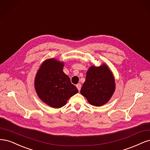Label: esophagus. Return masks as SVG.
<instances>
[{
  "instance_id": "obj_1",
  "label": "esophagus",
  "mask_w": 150,
  "mask_h": 150,
  "mask_svg": "<svg viewBox=\"0 0 150 150\" xmlns=\"http://www.w3.org/2000/svg\"><path fill=\"white\" fill-rule=\"evenodd\" d=\"M76 86L77 89L79 90V91H80V89H81V84H80V83H78V84H77V85H76Z\"/></svg>"
}]
</instances>
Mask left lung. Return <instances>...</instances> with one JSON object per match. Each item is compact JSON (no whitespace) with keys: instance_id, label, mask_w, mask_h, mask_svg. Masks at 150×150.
<instances>
[{"instance_id":"left-lung-1","label":"left lung","mask_w":150,"mask_h":150,"mask_svg":"<svg viewBox=\"0 0 150 150\" xmlns=\"http://www.w3.org/2000/svg\"><path fill=\"white\" fill-rule=\"evenodd\" d=\"M115 89L113 75L108 67H91L86 72L85 81L80 93L93 106L100 107L112 97Z\"/></svg>"}]
</instances>
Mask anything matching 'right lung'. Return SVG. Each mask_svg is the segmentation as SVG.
Segmentation results:
<instances>
[{
  "mask_svg": "<svg viewBox=\"0 0 150 150\" xmlns=\"http://www.w3.org/2000/svg\"><path fill=\"white\" fill-rule=\"evenodd\" d=\"M64 63L52 59L45 60L38 70L35 88L39 98L52 108H61L78 89L63 71Z\"/></svg>",
  "mask_w": 150,
  "mask_h": 150,
  "instance_id": "1",
  "label": "right lung"
}]
</instances>
